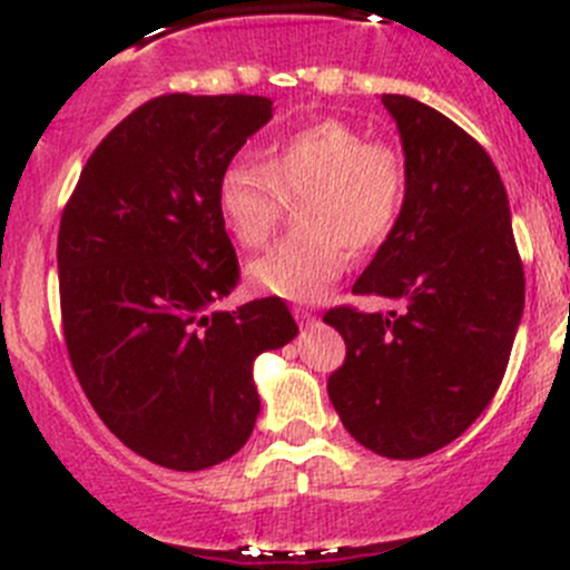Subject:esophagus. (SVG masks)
<instances>
[{
	"label": "esophagus",
	"mask_w": 570,
	"mask_h": 570,
	"mask_svg": "<svg viewBox=\"0 0 570 570\" xmlns=\"http://www.w3.org/2000/svg\"><path fill=\"white\" fill-rule=\"evenodd\" d=\"M295 320L301 322V325H314V322H317V317H314L312 312H306V308H295Z\"/></svg>",
	"instance_id": "obj_1"
}]
</instances>
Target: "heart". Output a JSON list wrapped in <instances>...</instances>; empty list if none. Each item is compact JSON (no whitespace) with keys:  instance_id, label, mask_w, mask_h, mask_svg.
<instances>
[{"instance_id":"heart-1","label":"heart","mask_w":570,"mask_h":570,"mask_svg":"<svg viewBox=\"0 0 570 570\" xmlns=\"http://www.w3.org/2000/svg\"><path fill=\"white\" fill-rule=\"evenodd\" d=\"M297 206V237L248 264L253 289L314 303L344 273L350 250L366 253L394 232L405 204V165L389 146L322 118L273 137L258 165L234 163L217 178L215 206L245 250L269 243L284 206Z\"/></svg>"}]
</instances>
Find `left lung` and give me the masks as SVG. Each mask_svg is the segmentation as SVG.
<instances>
[{"label": "left lung", "mask_w": 570, "mask_h": 570, "mask_svg": "<svg viewBox=\"0 0 570 570\" xmlns=\"http://www.w3.org/2000/svg\"><path fill=\"white\" fill-rule=\"evenodd\" d=\"M405 154V204L355 281L400 312L331 308L347 344L327 396L366 450L413 461L471 428L497 394L524 314V269L499 170L439 109L386 94Z\"/></svg>", "instance_id": "obj_1"}]
</instances>
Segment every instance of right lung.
<instances>
[{"label":"right lung","instance_id":"add662e5","mask_svg":"<svg viewBox=\"0 0 570 570\" xmlns=\"http://www.w3.org/2000/svg\"><path fill=\"white\" fill-rule=\"evenodd\" d=\"M269 118L264 96H159L99 142L62 212L73 372L101 422L165 469L237 455L262 407L253 361L297 336L281 297L215 308L239 278L217 178Z\"/></svg>","mask_w":570,"mask_h":570}]
</instances>
